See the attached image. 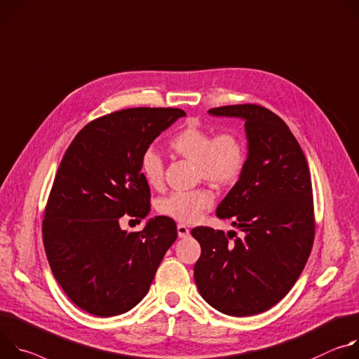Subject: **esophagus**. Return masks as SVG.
Here are the masks:
<instances>
[{
  "mask_svg": "<svg viewBox=\"0 0 359 359\" xmlns=\"http://www.w3.org/2000/svg\"><path fill=\"white\" fill-rule=\"evenodd\" d=\"M177 231H178V236H180V238H187V236L189 235L188 226H185V225H182V224H178V225H177Z\"/></svg>",
  "mask_w": 359,
  "mask_h": 359,
  "instance_id": "34e87169",
  "label": "esophagus"
}]
</instances>
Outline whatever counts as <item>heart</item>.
I'll return each mask as SVG.
<instances>
[{"mask_svg":"<svg viewBox=\"0 0 359 359\" xmlns=\"http://www.w3.org/2000/svg\"><path fill=\"white\" fill-rule=\"evenodd\" d=\"M170 148L180 156L194 163L196 177L215 187L232 185L241 177L247 164V147L243 138L231 131L212 135L198 126H185L171 140ZM142 177L151 187L163 182L164 164L152 148L144 151L140 159ZM214 204V195L205 188L172 192L164 196L158 210L164 215L180 221L194 222Z\"/></svg>","mask_w":359,"mask_h":359,"instance_id":"obj_1","label":"heart"}]
</instances>
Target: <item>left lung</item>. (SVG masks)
I'll use <instances>...</instances> for the list:
<instances>
[{"label":"left lung","mask_w":359,"mask_h":359,"mask_svg":"<svg viewBox=\"0 0 359 359\" xmlns=\"http://www.w3.org/2000/svg\"><path fill=\"white\" fill-rule=\"evenodd\" d=\"M245 123V168L217 208L244 238L196 226L201 245L194 266L201 297L231 316L261 313L294 287L311 254L315 222L312 185L305 155L288 126L272 111L228 105L208 111Z\"/></svg>","instance_id":"1"}]
</instances>
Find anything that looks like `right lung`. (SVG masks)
<instances>
[{
	"instance_id": "right-lung-1",
	"label": "right lung",
	"mask_w": 359,
	"mask_h": 359,
	"mask_svg": "<svg viewBox=\"0 0 359 359\" xmlns=\"http://www.w3.org/2000/svg\"><path fill=\"white\" fill-rule=\"evenodd\" d=\"M181 116L180 108L116 111L86 126L64 154L43 238L55 280L88 313L114 316L133 309L177 240L168 217L149 218L140 232L123 231L119 218L149 214L151 192L140 159Z\"/></svg>"
}]
</instances>
